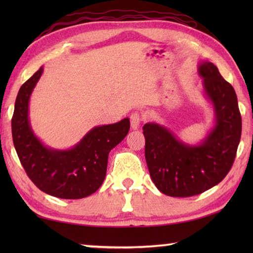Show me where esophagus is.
I'll use <instances>...</instances> for the list:
<instances>
[{"mask_svg": "<svg viewBox=\"0 0 253 253\" xmlns=\"http://www.w3.org/2000/svg\"><path fill=\"white\" fill-rule=\"evenodd\" d=\"M140 121H142V116H140L139 113H132L130 115V125L132 129H138L140 125Z\"/></svg>", "mask_w": 253, "mask_h": 253, "instance_id": "obj_1", "label": "esophagus"}]
</instances>
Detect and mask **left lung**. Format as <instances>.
Here are the masks:
<instances>
[{"mask_svg": "<svg viewBox=\"0 0 253 253\" xmlns=\"http://www.w3.org/2000/svg\"><path fill=\"white\" fill-rule=\"evenodd\" d=\"M203 95L213 107L214 123L198 144H188L157 123L143 127L149 175L163 194L188 198L203 193L223 179L241 138V115L232 85L210 61H199Z\"/></svg>", "mask_w": 253, "mask_h": 253, "instance_id": "left-lung-1", "label": "left lung"}]
</instances>
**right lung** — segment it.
Instances as JSON below:
<instances>
[{
    "label": "right lung",
    "mask_w": 253,
    "mask_h": 253,
    "mask_svg": "<svg viewBox=\"0 0 253 253\" xmlns=\"http://www.w3.org/2000/svg\"><path fill=\"white\" fill-rule=\"evenodd\" d=\"M42 74L43 67L21 85L16 96L12 117L15 151L28 176L42 192L66 200L87 198L104 182L108 154L128 134L129 119L93 127L68 149L46 146L34 134L29 118L30 97Z\"/></svg>",
    "instance_id": "right-lung-1"
}]
</instances>
